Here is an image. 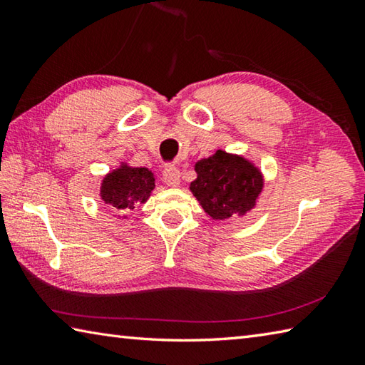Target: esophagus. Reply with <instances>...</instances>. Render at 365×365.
Listing matches in <instances>:
<instances>
[{
	"label": "esophagus",
	"mask_w": 365,
	"mask_h": 365,
	"mask_svg": "<svg viewBox=\"0 0 365 365\" xmlns=\"http://www.w3.org/2000/svg\"><path fill=\"white\" fill-rule=\"evenodd\" d=\"M180 170L175 166H166L163 170V180L168 185V187H178L180 185Z\"/></svg>",
	"instance_id": "obj_1"
}]
</instances>
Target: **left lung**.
Instances as JSON below:
<instances>
[{
  "label": "left lung",
  "mask_w": 365,
  "mask_h": 365,
  "mask_svg": "<svg viewBox=\"0 0 365 365\" xmlns=\"http://www.w3.org/2000/svg\"><path fill=\"white\" fill-rule=\"evenodd\" d=\"M190 190L213 220L226 221L251 212L263 188V175L250 160L216 150L195 165Z\"/></svg>",
  "instance_id": "obj_1"
}]
</instances>
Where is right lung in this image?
I'll return each mask as SVG.
<instances>
[{"label": "right lung", "mask_w": 365, "mask_h": 365, "mask_svg": "<svg viewBox=\"0 0 365 365\" xmlns=\"http://www.w3.org/2000/svg\"><path fill=\"white\" fill-rule=\"evenodd\" d=\"M153 188L155 177L152 170L131 168L127 163H122L118 169L105 175L100 187V197L113 212L128 213L138 204L147 202Z\"/></svg>", "instance_id": "right-lung-1"}]
</instances>
